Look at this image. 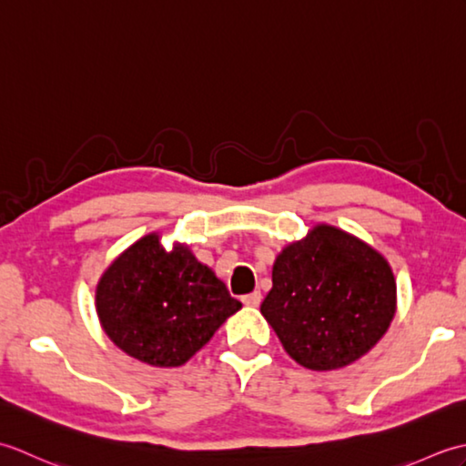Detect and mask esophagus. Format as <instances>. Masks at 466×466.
Returning <instances> with one entry per match:
<instances>
[{"instance_id": "34e87169", "label": "esophagus", "mask_w": 466, "mask_h": 466, "mask_svg": "<svg viewBox=\"0 0 466 466\" xmlns=\"http://www.w3.org/2000/svg\"><path fill=\"white\" fill-rule=\"evenodd\" d=\"M242 302L246 304V306H260V302H262V294L256 290V292H250V294H246V296H242Z\"/></svg>"}]
</instances>
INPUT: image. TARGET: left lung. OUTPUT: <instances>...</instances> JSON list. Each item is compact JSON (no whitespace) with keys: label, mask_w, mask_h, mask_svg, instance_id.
I'll list each match as a JSON object with an SVG mask.
<instances>
[{"label":"left lung","mask_w":466,"mask_h":466,"mask_svg":"<svg viewBox=\"0 0 466 466\" xmlns=\"http://www.w3.org/2000/svg\"><path fill=\"white\" fill-rule=\"evenodd\" d=\"M394 309L389 262L339 228L316 226L276 258L260 312L296 362L334 370L380 340Z\"/></svg>","instance_id":"left-lung-1"}]
</instances>
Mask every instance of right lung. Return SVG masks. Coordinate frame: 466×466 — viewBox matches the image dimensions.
Instances as JSON below:
<instances>
[{
	"mask_svg": "<svg viewBox=\"0 0 466 466\" xmlns=\"http://www.w3.org/2000/svg\"><path fill=\"white\" fill-rule=\"evenodd\" d=\"M96 309L126 354L152 366H180L242 304L190 250L166 252L150 234L106 270Z\"/></svg>",
	"mask_w": 466,
	"mask_h": 466,
	"instance_id": "obj_1",
	"label": "right lung"
}]
</instances>
